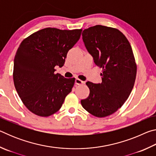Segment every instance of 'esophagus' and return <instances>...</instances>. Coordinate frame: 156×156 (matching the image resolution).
Masks as SVG:
<instances>
[{
  "instance_id": "obj_1",
  "label": "esophagus",
  "mask_w": 156,
  "mask_h": 156,
  "mask_svg": "<svg viewBox=\"0 0 156 156\" xmlns=\"http://www.w3.org/2000/svg\"><path fill=\"white\" fill-rule=\"evenodd\" d=\"M75 83H76V84H84V82L83 81V80H80V79L76 78V80H75Z\"/></svg>"
}]
</instances>
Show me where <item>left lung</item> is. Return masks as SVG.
<instances>
[{"mask_svg":"<svg viewBox=\"0 0 156 156\" xmlns=\"http://www.w3.org/2000/svg\"><path fill=\"white\" fill-rule=\"evenodd\" d=\"M82 35L95 64L102 70L101 83H86L90 92L81 105L91 115L106 117L122 106L133 89L137 73L133 50L116 28L98 25L84 30Z\"/></svg>","mask_w":156,"mask_h":156,"instance_id":"8db88e82","label":"left lung"}]
</instances>
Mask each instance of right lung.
Segmentation results:
<instances>
[{
  "label": "right lung",
  "mask_w": 156,
  "mask_h": 156,
  "mask_svg": "<svg viewBox=\"0 0 156 156\" xmlns=\"http://www.w3.org/2000/svg\"><path fill=\"white\" fill-rule=\"evenodd\" d=\"M81 32L82 29L47 27L20 43L14 58L13 79L23 103L34 114H54L72 91L76 79L55 73V67L64 65L67 52L80 39Z\"/></svg>",
  "instance_id": "obj_1"
}]
</instances>
